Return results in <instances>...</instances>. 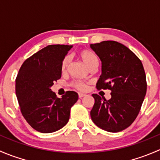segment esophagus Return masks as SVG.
<instances>
[{
    "instance_id": "esophagus-1",
    "label": "esophagus",
    "mask_w": 160,
    "mask_h": 160,
    "mask_svg": "<svg viewBox=\"0 0 160 160\" xmlns=\"http://www.w3.org/2000/svg\"><path fill=\"white\" fill-rule=\"evenodd\" d=\"M78 96H79V98H83L84 96H86V94H85V93H79Z\"/></svg>"
}]
</instances>
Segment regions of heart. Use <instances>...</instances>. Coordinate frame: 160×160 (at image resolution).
I'll return each instance as SVG.
<instances>
[{"instance_id": "heart-1", "label": "heart", "mask_w": 160, "mask_h": 160, "mask_svg": "<svg viewBox=\"0 0 160 160\" xmlns=\"http://www.w3.org/2000/svg\"><path fill=\"white\" fill-rule=\"evenodd\" d=\"M78 56L82 59V61L84 62L85 65L88 67H89V68L90 67H92V66L98 63V58L95 56L94 53L88 49H83L81 50V51L79 52ZM69 62H70V58H69L68 56H65V57L62 59V62H61V72H66L67 67H68L69 65ZM71 85H72L74 88H76V89L79 90H86L87 88V83L83 81H80V80H76V81H73L71 83Z\"/></svg>"}]
</instances>
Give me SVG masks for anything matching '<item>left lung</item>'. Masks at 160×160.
I'll return each mask as SVG.
<instances>
[{
	"mask_svg": "<svg viewBox=\"0 0 160 160\" xmlns=\"http://www.w3.org/2000/svg\"><path fill=\"white\" fill-rule=\"evenodd\" d=\"M101 61L98 90H111L106 100L93 93L94 104L90 111L93 123L110 132H118L130 126L139 113L147 89L141 60L124 45L103 41L90 45Z\"/></svg>",
	"mask_w": 160,
	"mask_h": 160,
	"instance_id": "left-lung-1",
	"label": "left lung"
}]
</instances>
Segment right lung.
Instances as JSON below:
<instances>
[{"label":"right lung","mask_w":160,"mask_h":160,"mask_svg":"<svg viewBox=\"0 0 160 160\" xmlns=\"http://www.w3.org/2000/svg\"><path fill=\"white\" fill-rule=\"evenodd\" d=\"M72 46L49 45L26 59L15 80V91L21 112L34 129L51 133L65 126L70 108L78 100L75 91L61 98L51 87L60 79L61 62Z\"/></svg>","instance_id":"obj_1"}]
</instances>
